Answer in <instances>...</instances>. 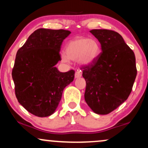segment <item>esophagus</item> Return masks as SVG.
Returning a JSON list of instances; mask_svg holds the SVG:
<instances>
[{
	"mask_svg": "<svg viewBox=\"0 0 148 148\" xmlns=\"http://www.w3.org/2000/svg\"><path fill=\"white\" fill-rule=\"evenodd\" d=\"M81 76H82V73H81V70L80 71L78 70L75 72V75H74V76H75L76 79H77V78H80Z\"/></svg>",
	"mask_w": 148,
	"mask_h": 148,
	"instance_id": "1",
	"label": "esophagus"
}]
</instances>
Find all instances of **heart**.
<instances>
[{"instance_id":"1","label":"heart","mask_w":148,"mask_h":148,"mask_svg":"<svg viewBox=\"0 0 148 148\" xmlns=\"http://www.w3.org/2000/svg\"><path fill=\"white\" fill-rule=\"evenodd\" d=\"M101 53L99 43L94 39L77 37L70 40L65 47V55L61 59L64 62L69 60H79L80 64L88 66L95 62Z\"/></svg>"}]
</instances>
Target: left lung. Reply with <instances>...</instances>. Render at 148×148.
<instances>
[{"label": "left lung", "mask_w": 148, "mask_h": 148, "mask_svg": "<svg viewBox=\"0 0 148 148\" xmlns=\"http://www.w3.org/2000/svg\"><path fill=\"white\" fill-rule=\"evenodd\" d=\"M90 32L101 44L102 51L95 62L84 67V97L94 113L106 115L130 96L137 74L136 58L117 32L106 29Z\"/></svg>", "instance_id": "8db88e82"}]
</instances>
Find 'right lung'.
I'll use <instances>...</instances> for the list:
<instances>
[{"label":"right lung","mask_w":148,"mask_h":148,"mask_svg":"<svg viewBox=\"0 0 148 148\" xmlns=\"http://www.w3.org/2000/svg\"><path fill=\"white\" fill-rule=\"evenodd\" d=\"M66 30L40 28L30 35L16 53L12 76L18 103L36 116L47 117L56 110L64 88L72 83L74 71L60 72L62 42Z\"/></svg>","instance_id":"right-lung-1"}]
</instances>
